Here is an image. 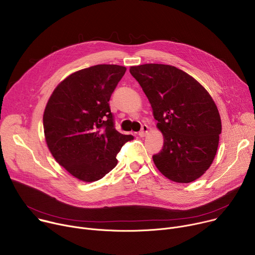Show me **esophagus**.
<instances>
[{
    "label": "esophagus",
    "mask_w": 255,
    "mask_h": 255,
    "mask_svg": "<svg viewBox=\"0 0 255 255\" xmlns=\"http://www.w3.org/2000/svg\"><path fill=\"white\" fill-rule=\"evenodd\" d=\"M148 132V126L147 125H142L141 126V130L139 131V133H138V135H139L140 137H144Z\"/></svg>",
    "instance_id": "esophagus-1"
}]
</instances>
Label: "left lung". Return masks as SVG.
I'll return each mask as SVG.
<instances>
[{
	"instance_id": "8db88e82",
	"label": "left lung",
	"mask_w": 255,
	"mask_h": 255,
	"mask_svg": "<svg viewBox=\"0 0 255 255\" xmlns=\"http://www.w3.org/2000/svg\"><path fill=\"white\" fill-rule=\"evenodd\" d=\"M147 97L164 146L152 156L158 171L190 183L211 167L222 132L218 108L206 89L180 69L164 64L130 67Z\"/></svg>"
}]
</instances>
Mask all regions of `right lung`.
<instances>
[{
  "mask_svg": "<svg viewBox=\"0 0 255 255\" xmlns=\"http://www.w3.org/2000/svg\"><path fill=\"white\" fill-rule=\"evenodd\" d=\"M126 72L119 65H96L65 78L43 113L48 147L58 163L84 182L102 179L117 166L116 155L133 139L115 128L109 101Z\"/></svg>",
  "mask_w": 255,
  "mask_h": 255,
  "instance_id": "add662e5",
  "label": "right lung"
}]
</instances>
